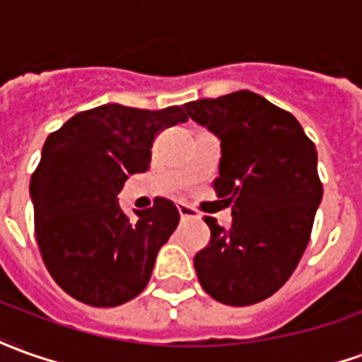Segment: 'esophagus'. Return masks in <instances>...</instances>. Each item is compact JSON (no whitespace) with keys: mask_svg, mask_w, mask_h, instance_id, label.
Masks as SVG:
<instances>
[{"mask_svg":"<svg viewBox=\"0 0 362 362\" xmlns=\"http://www.w3.org/2000/svg\"><path fill=\"white\" fill-rule=\"evenodd\" d=\"M178 212H180V218L182 220H192V218H198V212L190 208L188 204H178Z\"/></svg>","mask_w":362,"mask_h":362,"instance_id":"obj_1","label":"esophagus"}]
</instances>
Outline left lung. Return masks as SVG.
Wrapping results in <instances>:
<instances>
[{"label": "left lung", "mask_w": 362, "mask_h": 362, "mask_svg": "<svg viewBox=\"0 0 362 362\" xmlns=\"http://www.w3.org/2000/svg\"><path fill=\"white\" fill-rule=\"evenodd\" d=\"M188 117L218 134V198L232 206L223 230L206 216L210 242L194 267L204 291L223 305L259 303L291 277L323 198L317 150L291 112L252 90L186 103Z\"/></svg>", "instance_id": "1"}]
</instances>
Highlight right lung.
I'll return each mask as SVG.
<instances>
[{"mask_svg": "<svg viewBox=\"0 0 362 362\" xmlns=\"http://www.w3.org/2000/svg\"><path fill=\"white\" fill-rule=\"evenodd\" d=\"M186 120L182 107L103 105L47 136L29 184L37 245L51 277L81 303L117 307L148 285L180 214L154 198L132 222L117 196L129 174L148 170L158 132Z\"/></svg>", "mask_w": 362, "mask_h": 362, "instance_id": "right-lung-1", "label": "right lung"}]
</instances>
